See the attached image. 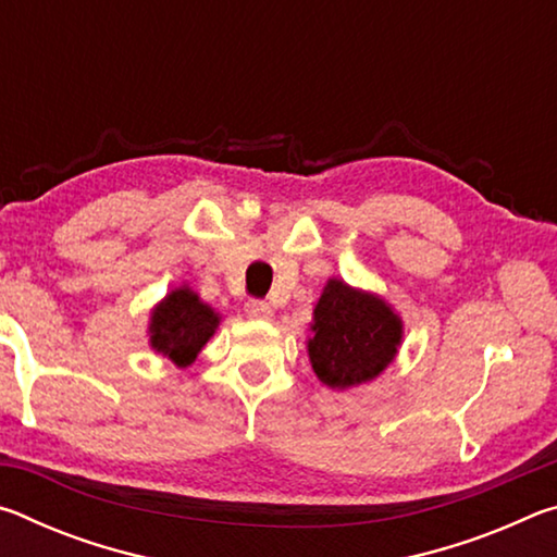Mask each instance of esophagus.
Returning a JSON list of instances; mask_svg holds the SVG:
<instances>
[{"mask_svg": "<svg viewBox=\"0 0 557 557\" xmlns=\"http://www.w3.org/2000/svg\"><path fill=\"white\" fill-rule=\"evenodd\" d=\"M245 314H248L250 319H270L272 307L262 299H248V301H245Z\"/></svg>", "mask_w": 557, "mask_h": 557, "instance_id": "34e87169", "label": "esophagus"}]
</instances>
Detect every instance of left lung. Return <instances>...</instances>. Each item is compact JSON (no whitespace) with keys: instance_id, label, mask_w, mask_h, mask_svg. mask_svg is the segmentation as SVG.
Masks as SVG:
<instances>
[{"instance_id":"left-lung-1","label":"left lung","mask_w":557,"mask_h":557,"mask_svg":"<svg viewBox=\"0 0 557 557\" xmlns=\"http://www.w3.org/2000/svg\"><path fill=\"white\" fill-rule=\"evenodd\" d=\"M309 358L329 388H348L379 375L400 344V319L383 299L329 280L314 309Z\"/></svg>"}]
</instances>
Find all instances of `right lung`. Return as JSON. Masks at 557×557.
I'll use <instances>...</instances> for the list:
<instances>
[{
    "mask_svg": "<svg viewBox=\"0 0 557 557\" xmlns=\"http://www.w3.org/2000/svg\"><path fill=\"white\" fill-rule=\"evenodd\" d=\"M215 326H219V314H213L209 305H203L191 289L184 287L174 289L154 309L149 332H152V346L157 351L184 369L213 336Z\"/></svg>",
    "mask_w": 557,
    "mask_h": 557,
    "instance_id": "obj_1",
    "label": "right lung"
}]
</instances>
